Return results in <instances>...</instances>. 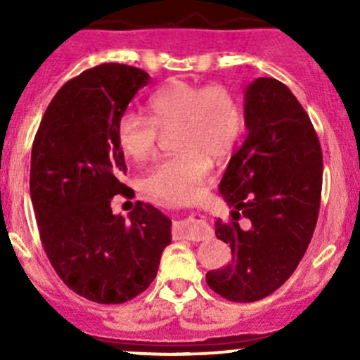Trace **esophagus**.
<instances>
[{
	"label": "esophagus",
	"mask_w": 360,
	"mask_h": 360,
	"mask_svg": "<svg viewBox=\"0 0 360 360\" xmlns=\"http://www.w3.org/2000/svg\"><path fill=\"white\" fill-rule=\"evenodd\" d=\"M174 233L181 238H186V240L200 242L209 237L210 228L200 214H195V216L177 223L176 226H174Z\"/></svg>",
	"instance_id": "obj_1"
}]
</instances>
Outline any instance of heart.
<instances>
[{
    "label": "heart",
    "mask_w": 360,
    "mask_h": 360,
    "mask_svg": "<svg viewBox=\"0 0 360 360\" xmlns=\"http://www.w3.org/2000/svg\"><path fill=\"white\" fill-rule=\"evenodd\" d=\"M148 111L150 116L123 112L116 129L120 150L132 162H146L174 129L170 139L177 151L150 167L141 188L162 202H190L209 172L210 157H228L237 144L244 127L240 104L223 85L174 82L150 97Z\"/></svg>",
    "instance_id": "1"
}]
</instances>
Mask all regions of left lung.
I'll list each match as a JSON object with an SVG mask.
<instances>
[{
    "label": "left lung",
    "mask_w": 360,
    "mask_h": 360,
    "mask_svg": "<svg viewBox=\"0 0 360 360\" xmlns=\"http://www.w3.org/2000/svg\"><path fill=\"white\" fill-rule=\"evenodd\" d=\"M248 137L226 167L219 191L233 207L216 237L231 263L205 275L219 296L237 303L263 300L294 274L314 237L321 209L322 150L310 116L275 78L245 90ZM248 219L245 227L238 219Z\"/></svg>",
    "instance_id": "obj_1"
}]
</instances>
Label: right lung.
Returning <instances> with one entry per match:
<instances>
[{
	"mask_svg": "<svg viewBox=\"0 0 360 360\" xmlns=\"http://www.w3.org/2000/svg\"><path fill=\"white\" fill-rule=\"evenodd\" d=\"M150 82L127 64H101L60 86L43 115L31 151L29 190L43 249L60 281L79 296L118 304L155 281L170 219L137 202L129 219L115 216L116 195L134 197L118 122Z\"/></svg>",
	"mask_w": 360,
	"mask_h": 360,
	"instance_id": "add662e5",
	"label": "right lung"
}]
</instances>
